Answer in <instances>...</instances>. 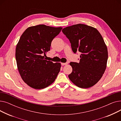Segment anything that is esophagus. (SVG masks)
Listing matches in <instances>:
<instances>
[{
  "label": "esophagus",
  "mask_w": 121,
  "mask_h": 121,
  "mask_svg": "<svg viewBox=\"0 0 121 121\" xmlns=\"http://www.w3.org/2000/svg\"><path fill=\"white\" fill-rule=\"evenodd\" d=\"M68 64V63L66 62V63H62L61 65L62 66H65V65H67Z\"/></svg>",
  "instance_id": "1"
}]
</instances>
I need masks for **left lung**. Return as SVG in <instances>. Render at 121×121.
<instances>
[{
  "instance_id": "obj_1",
  "label": "left lung",
  "mask_w": 121,
  "mask_h": 121,
  "mask_svg": "<svg viewBox=\"0 0 121 121\" xmlns=\"http://www.w3.org/2000/svg\"><path fill=\"white\" fill-rule=\"evenodd\" d=\"M73 52H81L79 63L70 62L73 71L68 77L76 86L90 88L100 80L106 68L107 48L103 38L94 27L78 24L62 29Z\"/></svg>"
}]
</instances>
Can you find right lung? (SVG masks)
Listing matches in <instances>:
<instances>
[{
  "instance_id": "obj_1",
  "label": "right lung",
  "mask_w": 121,
  "mask_h": 121,
  "mask_svg": "<svg viewBox=\"0 0 121 121\" xmlns=\"http://www.w3.org/2000/svg\"><path fill=\"white\" fill-rule=\"evenodd\" d=\"M62 29L40 24L27 28L22 35L16 48V59L22 78L30 87L43 89L57 78L61 64L47 61L44 56Z\"/></svg>"
}]
</instances>
